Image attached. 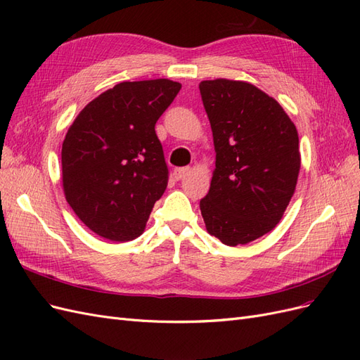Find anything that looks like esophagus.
<instances>
[{
    "label": "esophagus",
    "mask_w": 360,
    "mask_h": 360,
    "mask_svg": "<svg viewBox=\"0 0 360 360\" xmlns=\"http://www.w3.org/2000/svg\"><path fill=\"white\" fill-rule=\"evenodd\" d=\"M191 172V168L189 167H183V168H176L172 172V176L176 180H181L188 176V174Z\"/></svg>",
    "instance_id": "esophagus-1"
}]
</instances>
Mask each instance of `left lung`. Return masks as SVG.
Returning a JSON list of instances; mask_svg holds the SVG:
<instances>
[{
  "label": "left lung",
  "instance_id": "8db88e82",
  "mask_svg": "<svg viewBox=\"0 0 360 360\" xmlns=\"http://www.w3.org/2000/svg\"><path fill=\"white\" fill-rule=\"evenodd\" d=\"M200 93L216 151L201 214L224 245H246L274 230L290 204L300 169L297 129L249 82L202 81Z\"/></svg>",
  "mask_w": 360,
  "mask_h": 360
}]
</instances>
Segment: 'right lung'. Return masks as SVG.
I'll list each match as a JSON object with an SVG mask.
<instances>
[{"mask_svg": "<svg viewBox=\"0 0 360 360\" xmlns=\"http://www.w3.org/2000/svg\"><path fill=\"white\" fill-rule=\"evenodd\" d=\"M180 89L169 79L120 82L69 127L61 148L64 195L97 236L129 242L144 233L168 184L155 126Z\"/></svg>", "mask_w": 360, "mask_h": 360, "instance_id": "add662e5", "label": "right lung"}]
</instances>
